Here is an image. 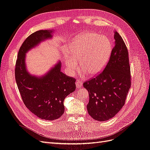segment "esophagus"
<instances>
[{"mask_svg":"<svg viewBox=\"0 0 150 150\" xmlns=\"http://www.w3.org/2000/svg\"><path fill=\"white\" fill-rule=\"evenodd\" d=\"M76 86L77 88L81 87V86H82V81H80V80H77L76 81Z\"/></svg>","mask_w":150,"mask_h":150,"instance_id":"esophagus-1","label":"esophagus"}]
</instances>
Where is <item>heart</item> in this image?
Here are the masks:
<instances>
[{
  "instance_id": "heart-1",
  "label": "heart",
  "mask_w": 150,
  "mask_h": 150,
  "mask_svg": "<svg viewBox=\"0 0 150 150\" xmlns=\"http://www.w3.org/2000/svg\"><path fill=\"white\" fill-rule=\"evenodd\" d=\"M111 52L112 44L108 38L96 33H85L75 41L71 50V57H67L65 64L74 74L80 61L81 70L88 75H95L106 65Z\"/></svg>"
}]
</instances>
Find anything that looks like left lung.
I'll list each match as a JSON object with an SVG mask.
<instances>
[{"label":"left lung","mask_w":150,"mask_h":150,"mask_svg":"<svg viewBox=\"0 0 150 150\" xmlns=\"http://www.w3.org/2000/svg\"><path fill=\"white\" fill-rule=\"evenodd\" d=\"M115 45L104 69L83 83L89 93L88 112L94 119L106 121L114 117L125 104L131 86L129 52L120 35L114 31Z\"/></svg>","instance_id":"obj_1"}]
</instances>
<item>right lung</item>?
Instances as JSON below:
<instances>
[{
  "mask_svg": "<svg viewBox=\"0 0 150 150\" xmlns=\"http://www.w3.org/2000/svg\"><path fill=\"white\" fill-rule=\"evenodd\" d=\"M52 30L32 33L21 46L15 69L16 85L26 107L41 119L54 120L64 113V101L75 90L76 80L60 71L59 62L41 77L31 75L26 69L25 53L41 41L52 37Z\"/></svg>",
  "mask_w": 150,
  "mask_h": 150,
  "instance_id": "obj_1",
  "label": "right lung"
}]
</instances>
